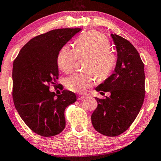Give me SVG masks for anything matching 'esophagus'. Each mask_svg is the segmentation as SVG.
Returning <instances> with one entry per match:
<instances>
[{"instance_id":"1","label":"esophagus","mask_w":161,"mask_h":161,"mask_svg":"<svg viewBox=\"0 0 161 161\" xmlns=\"http://www.w3.org/2000/svg\"><path fill=\"white\" fill-rule=\"evenodd\" d=\"M85 98V96H84V95L79 94L78 96V100H82V99H84Z\"/></svg>"}]
</instances>
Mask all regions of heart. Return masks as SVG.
Wrapping results in <instances>:
<instances>
[{
	"label": "heart",
	"mask_w": 161,
	"mask_h": 161,
	"mask_svg": "<svg viewBox=\"0 0 161 161\" xmlns=\"http://www.w3.org/2000/svg\"><path fill=\"white\" fill-rule=\"evenodd\" d=\"M108 38L98 31H89L79 36L75 47L63 46L57 57L58 66L64 73L69 74L76 66L78 58L88 56L85 62L87 72L76 73L67 79L66 87L76 93H85L99 79H105L111 74L116 64V56L110 50Z\"/></svg>",
	"instance_id": "heart-1"
}]
</instances>
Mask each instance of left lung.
Wrapping results in <instances>:
<instances>
[{
  "label": "left lung",
  "mask_w": 161,
  "mask_h": 161,
  "mask_svg": "<svg viewBox=\"0 0 161 161\" xmlns=\"http://www.w3.org/2000/svg\"><path fill=\"white\" fill-rule=\"evenodd\" d=\"M111 36L117 48V64L114 74L96 87V91L110 92L111 96L96 97L98 105L91 122L102 135L115 137L129 129L140 112L145 97V73L135 47L121 36Z\"/></svg>",
  "instance_id": "1"
}]
</instances>
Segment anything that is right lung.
Instances as JSON below:
<instances>
[{
  "label": "right lung",
  "instance_id": "1",
  "mask_svg": "<svg viewBox=\"0 0 161 161\" xmlns=\"http://www.w3.org/2000/svg\"><path fill=\"white\" fill-rule=\"evenodd\" d=\"M81 30L57 29L36 36L14 61V105L26 125L38 135L52 137L61 133L65 127L64 110L76 100L72 91L64 90L56 95L49 88L51 85L56 87L58 79L59 50Z\"/></svg>",
  "mask_w": 161,
  "mask_h": 161
}]
</instances>
